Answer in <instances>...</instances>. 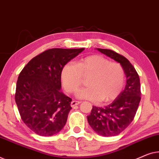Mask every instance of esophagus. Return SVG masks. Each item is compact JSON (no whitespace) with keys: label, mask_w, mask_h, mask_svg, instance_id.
<instances>
[{"label":"esophagus","mask_w":159,"mask_h":159,"mask_svg":"<svg viewBox=\"0 0 159 159\" xmlns=\"http://www.w3.org/2000/svg\"><path fill=\"white\" fill-rule=\"evenodd\" d=\"M79 104H80V102L79 101H73L72 102H71V107H74L75 106H76V105H79Z\"/></svg>","instance_id":"34e87169"}]
</instances>
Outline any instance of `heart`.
<instances>
[{"label": "heart", "instance_id": "obj_1", "mask_svg": "<svg viewBox=\"0 0 159 159\" xmlns=\"http://www.w3.org/2000/svg\"><path fill=\"white\" fill-rule=\"evenodd\" d=\"M89 75V87L76 93L79 99L109 102L117 99L124 88L125 74L121 64L99 55L82 58L77 64L68 62L62 68L60 77L65 89L73 93L81 85L83 76Z\"/></svg>", "mask_w": 159, "mask_h": 159}]
</instances>
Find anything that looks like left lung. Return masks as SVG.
Returning a JSON list of instances; mask_svg holds the SVG:
<instances>
[{
	"label": "left lung",
	"instance_id": "left-lung-1",
	"mask_svg": "<svg viewBox=\"0 0 159 159\" xmlns=\"http://www.w3.org/2000/svg\"><path fill=\"white\" fill-rule=\"evenodd\" d=\"M97 50L120 62L127 78L125 88L117 99L104 107L93 106L87 116L89 124L96 133L111 137L122 133L135 117L141 99L140 78L126 57L107 49L97 48Z\"/></svg>",
	"mask_w": 159,
	"mask_h": 159
}]
</instances>
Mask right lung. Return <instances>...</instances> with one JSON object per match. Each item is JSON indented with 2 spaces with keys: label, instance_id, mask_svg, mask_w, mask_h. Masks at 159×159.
I'll list each match as a JSON object with an SVG mask.
<instances>
[{
  "label": "right lung",
  "instance_id": "add662e5",
  "mask_svg": "<svg viewBox=\"0 0 159 159\" xmlns=\"http://www.w3.org/2000/svg\"><path fill=\"white\" fill-rule=\"evenodd\" d=\"M84 50L50 49L32 58L20 73L15 101L22 121L37 135H54L66 124L72 99L60 91V74Z\"/></svg>",
  "mask_w": 159,
  "mask_h": 159
}]
</instances>
